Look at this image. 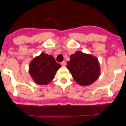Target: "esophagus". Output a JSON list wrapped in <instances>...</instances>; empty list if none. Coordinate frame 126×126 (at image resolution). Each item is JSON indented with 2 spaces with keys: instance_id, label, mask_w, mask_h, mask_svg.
I'll return each instance as SVG.
<instances>
[{
  "instance_id": "esophagus-1",
  "label": "esophagus",
  "mask_w": 126,
  "mask_h": 126,
  "mask_svg": "<svg viewBox=\"0 0 126 126\" xmlns=\"http://www.w3.org/2000/svg\"><path fill=\"white\" fill-rule=\"evenodd\" d=\"M66 62H65V61L62 62L61 63V65L62 66H66Z\"/></svg>"
}]
</instances>
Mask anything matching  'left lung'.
I'll list each match as a JSON object with an SVG mask.
<instances>
[{"label": "left lung", "instance_id": "obj_1", "mask_svg": "<svg viewBox=\"0 0 126 126\" xmlns=\"http://www.w3.org/2000/svg\"><path fill=\"white\" fill-rule=\"evenodd\" d=\"M70 59L66 67L79 85H90L100 76L99 61L93 55L78 51L70 55Z\"/></svg>", "mask_w": 126, "mask_h": 126}]
</instances>
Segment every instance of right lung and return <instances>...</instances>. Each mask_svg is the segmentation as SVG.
<instances>
[{
  "mask_svg": "<svg viewBox=\"0 0 126 126\" xmlns=\"http://www.w3.org/2000/svg\"><path fill=\"white\" fill-rule=\"evenodd\" d=\"M61 65L51 55L41 53L29 64V73L37 84L47 85L54 79Z\"/></svg>",
  "mask_w": 126,
  "mask_h": 126,
  "instance_id": "add662e5",
  "label": "right lung"
}]
</instances>
